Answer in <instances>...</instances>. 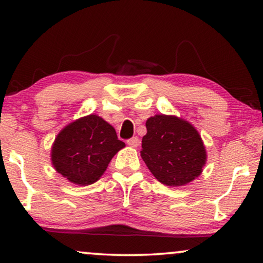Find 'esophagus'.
<instances>
[{"instance_id":"34e87169","label":"esophagus","mask_w":263,"mask_h":263,"mask_svg":"<svg viewBox=\"0 0 263 263\" xmlns=\"http://www.w3.org/2000/svg\"><path fill=\"white\" fill-rule=\"evenodd\" d=\"M127 145L131 146V147H138V145H139V139H138V137H132L131 139H128Z\"/></svg>"}]
</instances>
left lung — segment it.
Masks as SVG:
<instances>
[{"label": "left lung", "mask_w": 263, "mask_h": 263, "mask_svg": "<svg viewBox=\"0 0 263 263\" xmlns=\"http://www.w3.org/2000/svg\"><path fill=\"white\" fill-rule=\"evenodd\" d=\"M146 128L140 155L159 182L181 186L201 175L206 151L189 122L176 116L155 115L146 121Z\"/></svg>", "instance_id": "left-lung-1"}]
</instances>
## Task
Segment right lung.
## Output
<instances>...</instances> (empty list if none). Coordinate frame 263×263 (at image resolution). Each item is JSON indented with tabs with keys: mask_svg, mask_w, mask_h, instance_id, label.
Masks as SVG:
<instances>
[{
	"mask_svg": "<svg viewBox=\"0 0 263 263\" xmlns=\"http://www.w3.org/2000/svg\"><path fill=\"white\" fill-rule=\"evenodd\" d=\"M124 146L109 123L100 116L89 115L59 132L52 146V164L72 183L89 185L103 175L111 159Z\"/></svg>",
	"mask_w": 263,
	"mask_h": 263,
	"instance_id": "obj_1",
	"label": "right lung"
}]
</instances>
